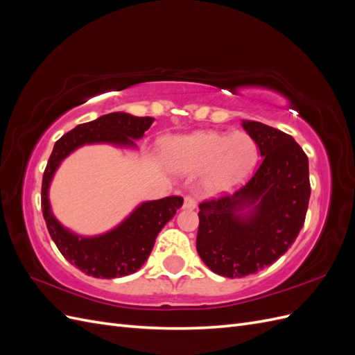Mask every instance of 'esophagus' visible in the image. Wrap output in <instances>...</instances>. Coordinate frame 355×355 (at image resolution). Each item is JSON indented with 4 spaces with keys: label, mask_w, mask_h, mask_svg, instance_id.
<instances>
[{
    "label": "esophagus",
    "mask_w": 355,
    "mask_h": 355,
    "mask_svg": "<svg viewBox=\"0 0 355 355\" xmlns=\"http://www.w3.org/2000/svg\"><path fill=\"white\" fill-rule=\"evenodd\" d=\"M197 207V201L191 196H187L184 200V209L185 210H194Z\"/></svg>",
    "instance_id": "34e87169"
}]
</instances>
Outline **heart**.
Masks as SVG:
<instances>
[{
  "mask_svg": "<svg viewBox=\"0 0 355 355\" xmlns=\"http://www.w3.org/2000/svg\"><path fill=\"white\" fill-rule=\"evenodd\" d=\"M167 159L178 173L202 170L200 187L204 194L222 196L252 175L257 146L245 132H198L171 139L167 144Z\"/></svg>",
  "mask_w": 355,
  "mask_h": 355,
  "instance_id": "heart-1",
  "label": "heart"
}]
</instances>
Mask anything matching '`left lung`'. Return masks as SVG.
Listing matches in <instances>:
<instances>
[{
  "mask_svg": "<svg viewBox=\"0 0 355 355\" xmlns=\"http://www.w3.org/2000/svg\"><path fill=\"white\" fill-rule=\"evenodd\" d=\"M262 161L234 194L200 204L197 252L213 272L241 278L284 254L302 230L311 196L308 157L295 139L243 120Z\"/></svg>",
  "mask_w": 355,
  "mask_h": 355,
  "instance_id": "1",
  "label": "left lung"
}]
</instances>
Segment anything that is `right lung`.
Returning a JSON list of instances; mask_svg holds the SVG:
<instances>
[{
  "label": "right lung",
  "instance_id": "right-lung-1",
  "mask_svg": "<svg viewBox=\"0 0 355 355\" xmlns=\"http://www.w3.org/2000/svg\"><path fill=\"white\" fill-rule=\"evenodd\" d=\"M154 123L153 116H135L112 112L98 120L80 124L55 144L42 175L41 209L51 240L63 257L80 271L96 278H115L136 272L151 254L158 232L182 207V197H166L137 206L130 216L116 228L96 237H80L63 228L53 216L49 202V187L55 171L75 149L85 144H111L136 146L133 139H141Z\"/></svg>",
  "mask_w": 355,
  "mask_h": 355
}]
</instances>
